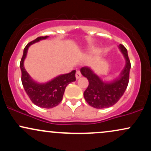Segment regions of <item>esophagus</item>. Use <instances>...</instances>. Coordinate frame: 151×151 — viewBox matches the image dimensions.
<instances>
[{"mask_svg": "<svg viewBox=\"0 0 151 151\" xmlns=\"http://www.w3.org/2000/svg\"><path fill=\"white\" fill-rule=\"evenodd\" d=\"M75 76H76V79H79V78H80V77H81V72H79V71H77V72H76Z\"/></svg>", "mask_w": 151, "mask_h": 151, "instance_id": "1", "label": "esophagus"}]
</instances>
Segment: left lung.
I'll list each match as a JSON object with an SVG mask.
<instances>
[{
  "instance_id": "left-lung-1",
  "label": "left lung",
  "mask_w": 151,
  "mask_h": 151,
  "mask_svg": "<svg viewBox=\"0 0 151 151\" xmlns=\"http://www.w3.org/2000/svg\"><path fill=\"white\" fill-rule=\"evenodd\" d=\"M119 48L125 58L126 65L119 77L113 81H104L89 67L81 68V74L89 81V86L84 92V99L93 108L105 109L112 106L120 99L127 88L131 62L125 47L119 45Z\"/></svg>"
}]
</instances>
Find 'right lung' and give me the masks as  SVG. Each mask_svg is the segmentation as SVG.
Segmentation results:
<instances>
[{"mask_svg":"<svg viewBox=\"0 0 151 151\" xmlns=\"http://www.w3.org/2000/svg\"><path fill=\"white\" fill-rule=\"evenodd\" d=\"M47 37L48 36L39 37L26 45L20 60V67L22 72V86L32 103L41 108L51 109L58 106L62 101L66 86L76 80V70L72 71L68 74L59 75L47 82L41 84L36 82L31 78L24 67V61L27 56V50L31 45Z\"/></svg>","mask_w":151,"mask_h":151,"instance_id":"obj_1","label":"right lung"}]
</instances>
